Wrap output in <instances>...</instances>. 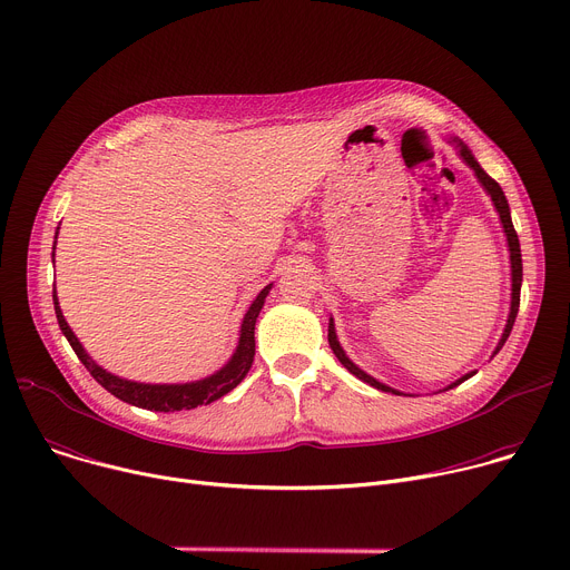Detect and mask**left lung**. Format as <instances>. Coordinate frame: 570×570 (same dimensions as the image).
<instances>
[{
  "label": "left lung",
  "instance_id": "left-lung-1",
  "mask_svg": "<svg viewBox=\"0 0 570 570\" xmlns=\"http://www.w3.org/2000/svg\"><path fill=\"white\" fill-rule=\"evenodd\" d=\"M458 146H460V157L466 161V165L475 171V178L480 180V185L484 187V191L492 196V203H494V207H497V212H499V216H501V223H503V229H505V236H508V246H510V262H512V304H510V315H508V324H505V332H503V336H501V341H499V345H497V352H494V356L501 352V347L505 345V341H508V336H510V332H512V327H514V320H517V313H519V304H521V282H523V264H521V246H519V236H517V229H514V225H512V216H510V205H508V198H505V194H503V189H501V185L494 180V178H490L487 176L484 171H482V167L478 165L475 161V157L471 155V150L462 144V141H455ZM330 347L334 350V354H336V358L354 374V376H358L361 381H365V383H370L372 387H376V390H383V392H392V394H403V392H399V390H394V387H387L385 383H381V381H376L374 376H370V374H365L361 367H356L350 358H347V354L343 352V347H341V343H338V338H336V327H334V317H330ZM473 376V372H469V374H464L462 379H458L455 383H451L446 390H451V387H455V385H460L462 381H466V379H471Z\"/></svg>",
  "mask_w": 570,
  "mask_h": 570
}]
</instances>
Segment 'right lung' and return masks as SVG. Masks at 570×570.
I'll use <instances>...</instances> for the list:
<instances>
[{
    "label": "right lung",
    "instance_id": "add662e5",
    "mask_svg": "<svg viewBox=\"0 0 570 570\" xmlns=\"http://www.w3.org/2000/svg\"><path fill=\"white\" fill-rule=\"evenodd\" d=\"M53 250H56V246H53ZM271 288H273V284H268L257 295V299L250 304L246 317H243L240 338H238L236 352L227 361L225 367H220L216 374H212L203 381L171 383V385H167V383L165 385L137 383V381L119 379V376L106 372L104 367H99L90 358V354L83 350V345L78 343V338L69 330V324L65 322V315L58 306L56 288H53V308H56L60 332L69 341V345L76 352V356L80 358V363H83L88 367V372L97 379V383H101L117 399L137 405V409H146V411H155V413H174V411H191V409H198V405H207V403L220 399L223 394H227L229 390H234L243 379H246V374H248V370L253 367V361H255V322H257V315H259Z\"/></svg>",
    "mask_w": 570,
    "mask_h": 570
}]
</instances>
